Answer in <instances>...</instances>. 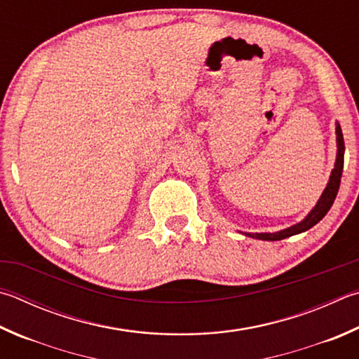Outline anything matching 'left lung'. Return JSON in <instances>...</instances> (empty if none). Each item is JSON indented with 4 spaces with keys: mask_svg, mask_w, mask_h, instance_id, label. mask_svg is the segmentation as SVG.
<instances>
[{
    "mask_svg": "<svg viewBox=\"0 0 359 359\" xmlns=\"http://www.w3.org/2000/svg\"><path fill=\"white\" fill-rule=\"evenodd\" d=\"M336 144H337V154H336V161H334V168L330 174V180L325 190L322 193V196L318 198L317 204L312 207V210L306 215V217L299 221V223L293 224L290 227H285V229H281L278 232H242L246 237L251 238H257V240H266V242H275V240H283L292 236H297V233L306 232L311 229L312 226H316L318 221H320L325 215L328 213V210L333 205V202L337 196L339 191V185H341V177H342V169H344V152H345V146H344V136H342V130L339 122H336Z\"/></svg>",
    "mask_w": 359,
    "mask_h": 359,
    "instance_id": "1",
    "label": "left lung"
}]
</instances>
